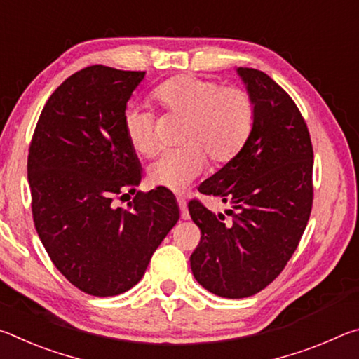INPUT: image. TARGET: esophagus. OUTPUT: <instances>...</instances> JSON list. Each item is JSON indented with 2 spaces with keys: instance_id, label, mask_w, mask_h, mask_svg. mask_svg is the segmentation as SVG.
Returning <instances> with one entry per match:
<instances>
[{
  "instance_id": "34e87169",
  "label": "esophagus",
  "mask_w": 359,
  "mask_h": 359,
  "mask_svg": "<svg viewBox=\"0 0 359 359\" xmlns=\"http://www.w3.org/2000/svg\"><path fill=\"white\" fill-rule=\"evenodd\" d=\"M177 204H179V209H180V217H182V220H188V218H190V214H188L187 201H185L184 198H177Z\"/></svg>"
}]
</instances>
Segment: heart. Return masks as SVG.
<instances>
[{
  "label": "heart",
  "mask_w": 359,
  "mask_h": 359,
  "mask_svg": "<svg viewBox=\"0 0 359 359\" xmlns=\"http://www.w3.org/2000/svg\"><path fill=\"white\" fill-rule=\"evenodd\" d=\"M163 111L185 117L180 144L168 150L149 168L154 185L184 190L208 165L234 160L245 147L255 123V101L239 85H223L210 79L185 74L168 79L151 93ZM123 128L131 147L142 156L155 155L158 139L155 114L130 107L123 115Z\"/></svg>",
  "instance_id": "1"
}]
</instances>
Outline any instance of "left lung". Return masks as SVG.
Masks as SVG:
<instances>
[{
	"instance_id": "obj_1",
	"label": "left lung",
	"mask_w": 359,
	"mask_h": 359,
	"mask_svg": "<svg viewBox=\"0 0 359 359\" xmlns=\"http://www.w3.org/2000/svg\"><path fill=\"white\" fill-rule=\"evenodd\" d=\"M255 101L252 135L241 154L199 185L229 203L217 217L188 203L201 241L190 257L199 285L241 299L274 282L294 253L313 203V149L306 120L280 85L253 68L238 69Z\"/></svg>"
}]
</instances>
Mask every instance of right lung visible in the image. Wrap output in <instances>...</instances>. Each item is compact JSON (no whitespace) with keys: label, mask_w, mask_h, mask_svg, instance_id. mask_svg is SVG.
I'll return each instance as SVG.
<instances>
[{"label":"right lung","mask_w":359,"mask_h":359,"mask_svg":"<svg viewBox=\"0 0 359 359\" xmlns=\"http://www.w3.org/2000/svg\"><path fill=\"white\" fill-rule=\"evenodd\" d=\"M144 76L102 65L74 72L47 100L29 144L34 228L66 280L92 296L135 287L180 217L166 188L134 194L141 165L123 115Z\"/></svg>","instance_id":"add662e5"}]
</instances>
